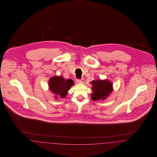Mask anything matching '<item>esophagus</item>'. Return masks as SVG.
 <instances>
[{"mask_svg":"<svg viewBox=\"0 0 157 157\" xmlns=\"http://www.w3.org/2000/svg\"><path fill=\"white\" fill-rule=\"evenodd\" d=\"M76 82L80 83H83L85 82V79H76Z\"/></svg>","mask_w":157,"mask_h":157,"instance_id":"34e87169","label":"esophagus"}]
</instances>
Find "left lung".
<instances>
[{
    "label": "left lung",
    "instance_id": "left-lung-1",
    "mask_svg": "<svg viewBox=\"0 0 157 157\" xmlns=\"http://www.w3.org/2000/svg\"><path fill=\"white\" fill-rule=\"evenodd\" d=\"M92 90L91 99L93 101L104 100L112 92V83L108 80H97L92 81Z\"/></svg>",
    "mask_w": 157,
    "mask_h": 157
}]
</instances>
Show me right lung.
<instances>
[{
    "mask_svg": "<svg viewBox=\"0 0 157 157\" xmlns=\"http://www.w3.org/2000/svg\"><path fill=\"white\" fill-rule=\"evenodd\" d=\"M74 81L71 79H65L62 76H53L49 81V90L55 95V98L58 97L60 98H64L67 94V91L74 85Z\"/></svg>",
    "mask_w": 157,
    "mask_h": 157,
    "instance_id": "1",
    "label": "right lung"
}]
</instances>
